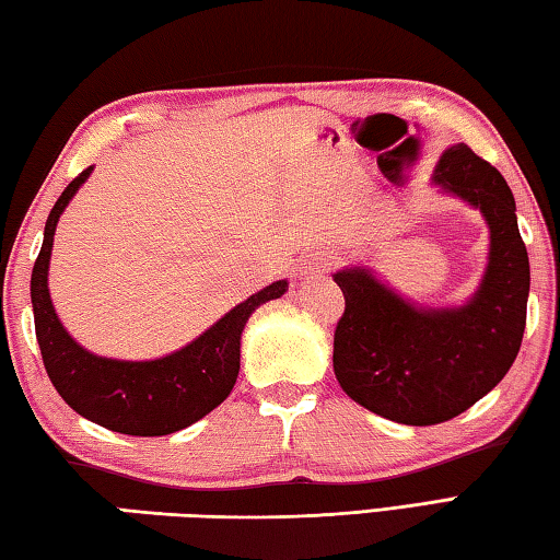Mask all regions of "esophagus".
<instances>
[{
	"label": "esophagus",
	"instance_id": "1",
	"mask_svg": "<svg viewBox=\"0 0 560 560\" xmlns=\"http://www.w3.org/2000/svg\"><path fill=\"white\" fill-rule=\"evenodd\" d=\"M336 253L334 250H326V248H319V250H312L307 260L302 262V270L304 276H316V272H326L331 270L336 266Z\"/></svg>",
	"mask_w": 560,
	"mask_h": 560
}]
</instances>
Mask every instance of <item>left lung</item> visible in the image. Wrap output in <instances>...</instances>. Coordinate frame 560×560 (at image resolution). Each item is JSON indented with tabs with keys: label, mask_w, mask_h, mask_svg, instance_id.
Segmentation results:
<instances>
[{
	"label": "left lung",
	"mask_w": 560,
	"mask_h": 560,
	"mask_svg": "<svg viewBox=\"0 0 560 560\" xmlns=\"http://www.w3.org/2000/svg\"><path fill=\"white\" fill-rule=\"evenodd\" d=\"M431 183L480 209L490 229L488 266L466 302L417 304L368 266L334 272L346 298L334 334L336 380L353 402L409 427L458 417L508 375L532 280L512 189L488 161L456 143L441 153Z\"/></svg>",
	"instance_id": "left-lung-1"
}]
</instances>
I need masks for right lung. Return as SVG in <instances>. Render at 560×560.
I'll list each match as a JSON object with an SVG mask.
<instances>
[{
    "instance_id": "right-lung-1",
    "label": "right lung",
    "mask_w": 560,
    "mask_h": 560,
    "mask_svg": "<svg viewBox=\"0 0 560 560\" xmlns=\"http://www.w3.org/2000/svg\"><path fill=\"white\" fill-rule=\"evenodd\" d=\"M92 165L72 180L50 209L44 246L31 272L36 339L46 373L58 395L80 417L129 436H165L195 424L219 407L236 385L241 334L260 304L282 298L288 280H278L229 310L195 341L153 361H119L88 351L58 319L48 290L52 236L60 214L88 183Z\"/></svg>"
}]
</instances>
